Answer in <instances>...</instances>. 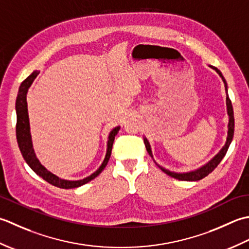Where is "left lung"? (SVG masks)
<instances>
[{
	"instance_id": "obj_1",
	"label": "left lung",
	"mask_w": 249,
	"mask_h": 249,
	"mask_svg": "<svg viewBox=\"0 0 249 249\" xmlns=\"http://www.w3.org/2000/svg\"><path fill=\"white\" fill-rule=\"evenodd\" d=\"M210 68H212L213 70H215L216 72L218 73V75L220 76L222 82L225 84V89H226V94H227V98H226V104H227V111H228V116H229V123H228V135H227V141H226V144L224 145V147L219 150V153H218L214 158L211 159L209 162H207L206 164H204L203 166L199 167V169H196L195 171H190V172H186V173H177V172H172L170 170H166L164 167H162L161 165H159L157 162L155 161V163L158 165V167H160L161 171H163L165 174H167L171 177H174V178L178 179V180H187V181H196V180H200L202 178H204L205 176L209 175L210 173H212L213 171H214L217 165L220 163V161L224 159V157L226 156L228 148H229V146L232 142L233 139V134H234V114H233V107H232V104H231V101L229 99V95H228V86H227V82L224 76H222L221 72L219 70L215 67H212L210 65ZM144 143L146 146V149L148 151L149 156L151 158H154L153 157V151H151V147L148 140L146 138H144Z\"/></svg>"
}]
</instances>
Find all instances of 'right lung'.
<instances>
[{
	"instance_id": "add662e5",
	"label": "right lung",
	"mask_w": 249,
	"mask_h": 249,
	"mask_svg": "<svg viewBox=\"0 0 249 249\" xmlns=\"http://www.w3.org/2000/svg\"><path fill=\"white\" fill-rule=\"evenodd\" d=\"M39 74L38 71H34V72L29 75L21 83L19 87L17 100H16V114H17V124H16V136L19 149L21 151V155L23 157L24 161L27 162L28 165L36 173L38 176L42 177L43 179L48 181L49 184L53 186L59 187L62 189H72L77 188V187L83 186L87 184L90 180L95 178L101 172H102L107 162L110 158L111 148H113V143L115 140V136L117 135L118 131L120 129V125L115 126V128L109 132L108 134V141H107V149H106L105 158L102 162V164L96 170L94 173L91 174L90 176L86 177V178L79 179V180H68L60 178L57 175H54L52 172L48 171L39 160L37 159L36 155L34 153L33 144H32V138H31V132H30V121H29V114H28V103H27V93L29 88L31 87L34 79L36 78V76Z\"/></svg>"
}]
</instances>
